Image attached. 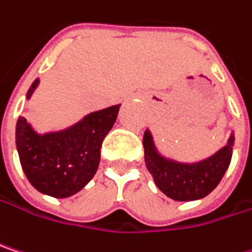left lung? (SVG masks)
<instances>
[{"label": "left lung", "mask_w": 252, "mask_h": 252, "mask_svg": "<svg viewBox=\"0 0 252 252\" xmlns=\"http://www.w3.org/2000/svg\"><path fill=\"white\" fill-rule=\"evenodd\" d=\"M143 146L146 166L153 174L157 188L173 200L183 202L202 199L217 188L231 163L234 135L214 156L192 164L160 156L149 129L144 132Z\"/></svg>", "instance_id": "8db88e82"}]
</instances>
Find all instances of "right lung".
<instances>
[{
    "label": "right lung",
    "mask_w": 252,
    "mask_h": 252,
    "mask_svg": "<svg viewBox=\"0 0 252 252\" xmlns=\"http://www.w3.org/2000/svg\"><path fill=\"white\" fill-rule=\"evenodd\" d=\"M37 85L38 79L30 86L27 98ZM118 111L120 105H114L86 115L70 128L43 135L20 117L15 144L29 182L38 192L53 197L78 193L98 170L103 138L115 124Z\"/></svg>",
    "instance_id": "obj_1"
}]
</instances>
